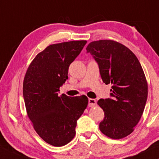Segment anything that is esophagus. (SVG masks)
I'll use <instances>...</instances> for the list:
<instances>
[{"label":"esophagus","mask_w":159,"mask_h":159,"mask_svg":"<svg viewBox=\"0 0 159 159\" xmlns=\"http://www.w3.org/2000/svg\"><path fill=\"white\" fill-rule=\"evenodd\" d=\"M88 106L90 107H93V106H96L97 105V101L95 99H93V98H89L88 101Z\"/></svg>","instance_id":"34e87169"}]
</instances>
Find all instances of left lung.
Segmentation results:
<instances>
[{"mask_svg": "<svg viewBox=\"0 0 159 159\" xmlns=\"http://www.w3.org/2000/svg\"><path fill=\"white\" fill-rule=\"evenodd\" d=\"M99 66L104 83L112 84L110 98L98 104L104 111L101 132L112 139L131 134L144 111L148 84L136 56L121 43L110 40L93 41L86 48Z\"/></svg>", "mask_w": 159, "mask_h": 159, "instance_id": "8db88e82", "label": "left lung"}]
</instances>
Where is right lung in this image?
I'll return each mask as SVG.
<instances>
[{"instance_id": "obj_1", "label": "right lung", "mask_w": 159, "mask_h": 159, "mask_svg": "<svg viewBox=\"0 0 159 159\" xmlns=\"http://www.w3.org/2000/svg\"><path fill=\"white\" fill-rule=\"evenodd\" d=\"M87 43L77 40L53 44L38 53L26 72L23 96L27 113L38 135L60 147L75 136L77 121L88 104L85 95L58 96L68 79L69 65Z\"/></svg>"}]
</instances>
